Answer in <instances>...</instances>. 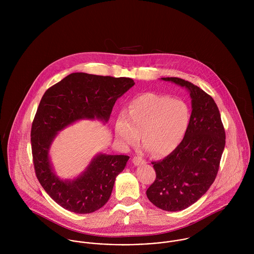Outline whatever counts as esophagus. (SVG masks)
<instances>
[{
    "instance_id": "obj_1",
    "label": "esophagus",
    "mask_w": 254,
    "mask_h": 254,
    "mask_svg": "<svg viewBox=\"0 0 254 254\" xmlns=\"http://www.w3.org/2000/svg\"><path fill=\"white\" fill-rule=\"evenodd\" d=\"M133 163L135 165H143V164H145V160L143 159L141 156H134L133 157Z\"/></svg>"
}]
</instances>
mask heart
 Returning a JSON list of instances; mask_svg holds the SVG:
<instances>
[{"label":"heart","instance_id":"heart-1","mask_svg":"<svg viewBox=\"0 0 254 254\" xmlns=\"http://www.w3.org/2000/svg\"><path fill=\"white\" fill-rule=\"evenodd\" d=\"M191 119L189 105L181 99L146 93L133 99L115 121L116 137L125 145L143 141L155 155L175 150L185 139Z\"/></svg>","mask_w":254,"mask_h":254}]
</instances>
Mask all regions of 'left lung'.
<instances>
[{
  "instance_id": "1",
  "label": "left lung",
  "mask_w": 254,
  "mask_h": 254,
  "mask_svg": "<svg viewBox=\"0 0 254 254\" xmlns=\"http://www.w3.org/2000/svg\"><path fill=\"white\" fill-rule=\"evenodd\" d=\"M161 79L189 91L191 119L181 145L162 160L151 162L156 178L146 190V196L162 210L180 211L197 201L215 180L226 135L212 97L181 78Z\"/></svg>"
}]
</instances>
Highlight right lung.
I'll list each match as a JSON object with an SVG mask.
<instances>
[{
    "label": "right lung",
    "instance_id": "obj_1",
    "mask_svg": "<svg viewBox=\"0 0 254 254\" xmlns=\"http://www.w3.org/2000/svg\"><path fill=\"white\" fill-rule=\"evenodd\" d=\"M134 85V80L126 77L71 73L42 97L31 128L35 173L47 193L64 209L86 214L103 207L129 156L99 153L77 178L63 180L49 156L54 139L58 132L81 119L107 123L116 100Z\"/></svg>",
    "mask_w": 254,
    "mask_h": 254
}]
</instances>
